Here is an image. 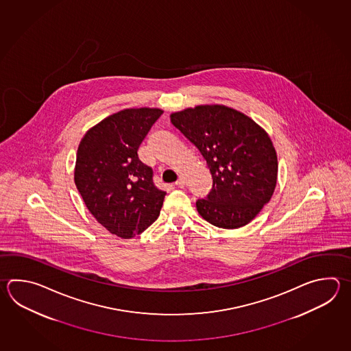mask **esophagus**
I'll use <instances>...</instances> for the list:
<instances>
[{"mask_svg": "<svg viewBox=\"0 0 351 351\" xmlns=\"http://www.w3.org/2000/svg\"><path fill=\"white\" fill-rule=\"evenodd\" d=\"M185 185H186L185 178H184V176H179V179L176 181V186L185 187Z\"/></svg>", "mask_w": 351, "mask_h": 351, "instance_id": "34e87169", "label": "esophagus"}]
</instances>
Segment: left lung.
Segmentation results:
<instances>
[{
  "instance_id": "obj_1",
  "label": "left lung",
  "mask_w": 351,
  "mask_h": 351,
  "mask_svg": "<svg viewBox=\"0 0 351 351\" xmlns=\"http://www.w3.org/2000/svg\"><path fill=\"white\" fill-rule=\"evenodd\" d=\"M170 119L200 151L213 176L208 199L196 202L202 219L221 229L252 221L278 181V156L267 132L225 105H197L172 112Z\"/></svg>"
}]
</instances>
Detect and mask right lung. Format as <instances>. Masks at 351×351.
Returning <instances> with one entry per match:
<instances>
[{
  "label": "right lung",
  "instance_id": "right-lung-1",
  "mask_svg": "<svg viewBox=\"0 0 351 351\" xmlns=\"http://www.w3.org/2000/svg\"><path fill=\"white\" fill-rule=\"evenodd\" d=\"M164 111L125 108L96 123L80 141L73 180L88 211L105 229L131 239L156 221L165 191L137 156L140 143Z\"/></svg>",
  "mask_w": 351,
  "mask_h": 351
}]
</instances>
